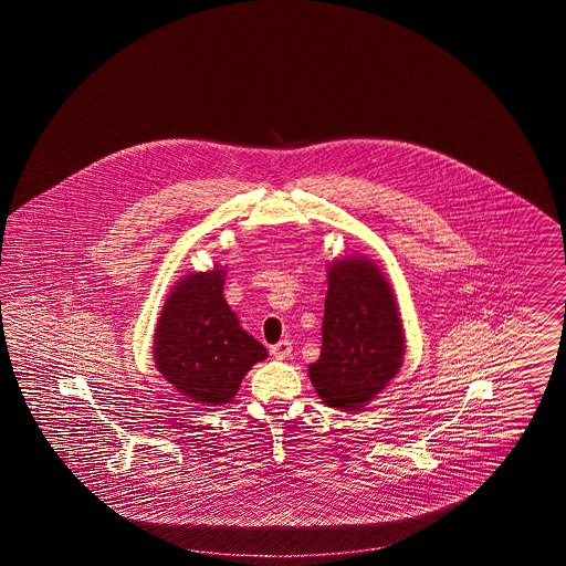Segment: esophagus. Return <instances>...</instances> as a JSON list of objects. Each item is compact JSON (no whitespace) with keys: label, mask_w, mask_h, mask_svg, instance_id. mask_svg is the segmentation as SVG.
Listing matches in <instances>:
<instances>
[{"label":"esophagus","mask_w":566,"mask_h":566,"mask_svg":"<svg viewBox=\"0 0 566 566\" xmlns=\"http://www.w3.org/2000/svg\"><path fill=\"white\" fill-rule=\"evenodd\" d=\"M291 352H293V344H291L289 339H282V342H277L275 346H271V356H273V358H277V360L289 358V356H291Z\"/></svg>","instance_id":"esophagus-1"}]
</instances>
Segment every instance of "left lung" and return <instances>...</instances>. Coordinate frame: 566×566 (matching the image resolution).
Wrapping results in <instances>:
<instances>
[{"label": "left lung", "mask_w": 566, "mask_h": 566, "mask_svg": "<svg viewBox=\"0 0 566 566\" xmlns=\"http://www.w3.org/2000/svg\"><path fill=\"white\" fill-rule=\"evenodd\" d=\"M405 333L390 282L371 259L331 263L323 350L307 374L323 403L354 411L390 384L403 365Z\"/></svg>", "instance_id": "left-lung-1"}]
</instances>
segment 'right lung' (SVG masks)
<instances>
[{
    "label": "right lung",
    "mask_w": 566,
    "mask_h": 566,
    "mask_svg": "<svg viewBox=\"0 0 566 566\" xmlns=\"http://www.w3.org/2000/svg\"><path fill=\"white\" fill-rule=\"evenodd\" d=\"M224 270L185 275L165 298L155 328L161 376L192 403H229L268 348L240 326L222 296Z\"/></svg>",
    "instance_id": "obj_1"
}]
</instances>
